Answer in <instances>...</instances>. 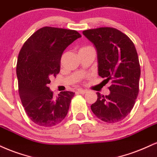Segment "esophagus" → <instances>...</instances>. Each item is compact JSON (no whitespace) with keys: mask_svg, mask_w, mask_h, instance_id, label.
<instances>
[{"mask_svg":"<svg viewBox=\"0 0 157 157\" xmlns=\"http://www.w3.org/2000/svg\"><path fill=\"white\" fill-rule=\"evenodd\" d=\"M78 92L80 94H85V93H87V90H83V89H78Z\"/></svg>","mask_w":157,"mask_h":157,"instance_id":"esophagus-1","label":"esophagus"}]
</instances>
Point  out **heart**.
Here are the masks:
<instances>
[{"instance_id": "b5f03b06", "label": "heart", "mask_w": 157, "mask_h": 157, "mask_svg": "<svg viewBox=\"0 0 157 157\" xmlns=\"http://www.w3.org/2000/svg\"><path fill=\"white\" fill-rule=\"evenodd\" d=\"M85 48H87V47H85Z\"/></svg>"}]
</instances>
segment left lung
I'll use <instances>...</instances> for the list:
<instances>
[{
	"instance_id": "8db88e82",
	"label": "left lung",
	"mask_w": 157,
	"mask_h": 157,
	"mask_svg": "<svg viewBox=\"0 0 157 157\" xmlns=\"http://www.w3.org/2000/svg\"><path fill=\"white\" fill-rule=\"evenodd\" d=\"M97 51L98 75L111 81L110 93H97L91 109L98 118L114 123L132 111L139 93L140 67L133 42L114 28L104 27L83 31Z\"/></svg>"
}]
</instances>
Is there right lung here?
I'll list each match as a JSON object with an SVG mask.
<instances>
[{
	"label": "right lung",
	"mask_w": 157,
	"mask_h": 157,
	"mask_svg": "<svg viewBox=\"0 0 157 157\" xmlns=\"http://www.w3.org/2000/svg\"><path fill=\"white\" fill-rule=\"evenodd\" d=\"M80 37L74 30L43 27L20 50L16 70L20 98L27 115L39 126H56L67 115L75 93L61 92L54 98L48 86L59 73L64 50Z\"/></svg>",
	"instance_id": "right-lung-1"
}]
</instances>
